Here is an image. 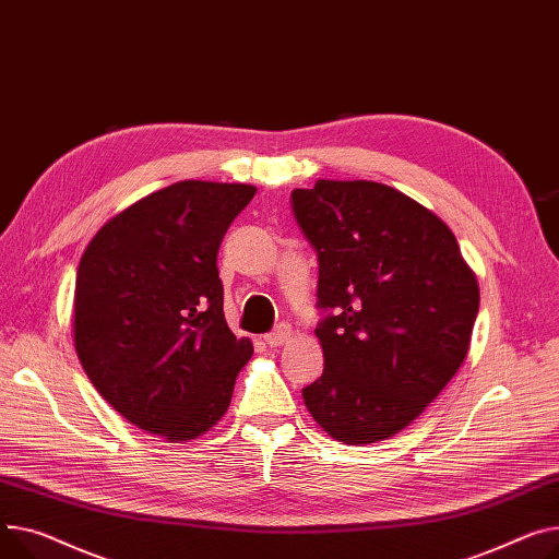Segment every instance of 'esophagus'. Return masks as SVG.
<instances>
[{"mask_svg": "<svg viewBox=\"0 0 559 559\" xmlns=\"http://www.w3.org/2000/svg\"><path fill=\"white\" fill-rule=\"evenodd\" d=\"M292 340V328L287 323H281L274 332L265 334V342L272 346V348H278L283 344H287Z\"/></svg>", "mask_w": 559, "mask_h": 559, "instance_id": "esophagus-1", "label": "esophagus"}]
</instances>
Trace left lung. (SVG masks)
<instances>
[{
  "instance_id": "obj_1",
  "label": "left lung",
  "mask_w": 559,
  "mask_h": 559,
  "mask_svg": "<svg viewBox=\"0 0 559 559\" xmlns=\"http://www.w3.org/2000/svg\"><path fill=\"white\" fill-rule=\"evenodd\" d=\"M292 209L319 253L314 330L323 373L304 389L314 423L342 444L412 425L467 357L478 283L456 236L380 181L317 179Z\"/></svg>"
}]
</instances>
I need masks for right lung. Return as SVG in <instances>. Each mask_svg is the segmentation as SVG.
<instances>
[{"mask_svg": "<svg viewBox=\"0 0 559 559\" xmlns=\"http://www.w3.org/2000/svg\"><path fill=\"white\" fill-rule=\"evenodd\" d=\"M255 186L183 179L109 217L83 251L73 348L134 427L189 442L227 414L251 359L222 312L217 249Z\"/></svg>", "mask_w": 559, "mask_h": 559, "instance_id": "right-lung-1", "label": "right lung"}]
</instances>
